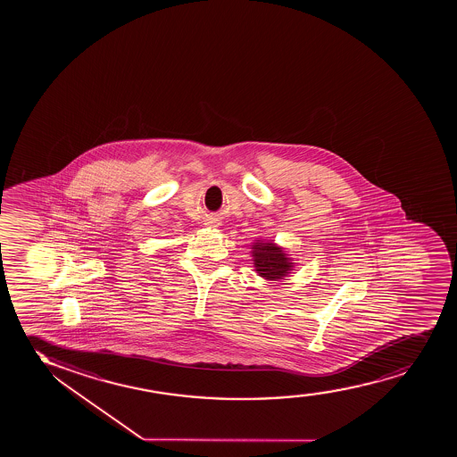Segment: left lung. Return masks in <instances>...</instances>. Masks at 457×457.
Listing matches in <instances>:
<instances>
[{"instance_id": "1", "label": "left lung", "mask_w": 457, "mask_h": 457, "mask_svg": "<svg viewBox=\"0 0 457 457\" xmlns=\"http://www.w3.org/2000/svg\"><path fill=\"white\" fill-rule=\"evenodd\" d=\"M252 257L257 276L267 280H280L294 270L295 262L284 247L271 239H261L252 242Z\"/></svg>"}]
</instances>
